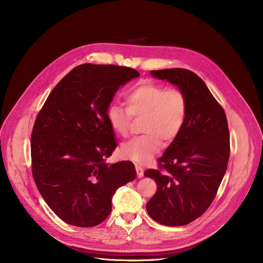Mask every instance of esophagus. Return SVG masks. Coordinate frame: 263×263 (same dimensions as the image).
I'll return each instance as SVG.
<instances>
[{"instance_id":"1","label":"esophagus","mask_w":263,"mask_h":263,"mask_svg":"<svg viewBox=\"0 0 263 263\" xmlns=\"http://www.w3.org/2000/svg\"><path fill=\"white\" fill-rule=\"evenodd\" d=\"M135 168H136V173H137L138 178L143 177V168H142V166L139 165V164H135Z\"/></svg>"}]
</instances>
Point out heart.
I'll return each mask as SVG.
<instances>
[{
  "instance_id": "heart-1",
  "label": "heart",
  "mask_w": 263,
  "mask_h": 263,
  "mask_svg": "<svg viewBox=\"0 0 263 263\" xmlns=\"http://www.w3.org/2000/svg\"><path fill=\"white\" fill-rule=\"evenodd\" d=\"M127 108L111 104L107 108L109 125L119 135L127 137L132 118L144 117L143 135L133 138L121 146L123 157L137 163L151 159L164 143H171L181 133L187 116L189 99L179 88H170L145 82L131 88L126 95Z\"/></svg>"
}]
</instances>
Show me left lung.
Wrapping results in <instances>:
<instances>
[{
	"mask_svg": "<svg viewBox=\"0 0 263 263\" xmlns=\"http://www.w3.org/2000/svg\"><path fill=\"white\" fill-rule=\"evenodd\" d=\"M177 85L189 99V116L179 136L158 158V168L144 172L157 184L146 203L153 219L183 226L200 217L213 202L230 156V134L223 108L205 82L190 69L151 70Z\"/></svg>",
	"mask_w": 263,
	"mask_h": 263,
	"instance_id": "1",
	"label": "left lung"
}]
</instances>
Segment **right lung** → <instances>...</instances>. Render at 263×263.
Masks as SVG:
<instances>
[{
    "instance_id": "obj_1",
    "label": "right lung",
    "mask_w": 263,
    "mask_h": 263,
    "mask_svg": "<svg viewBox=\"0 0 263 263\" xmlns=\"http://www.w3.org/2000/svg\"><path fill=\"white\" fill-rule=\"evenodd\" d=\"M139 76L131 67L84 63L49 95L31 134L35 184L66 223L95 227L112 209L119 187L136 177L131 161L107 164L118 146L107 108L120 86Z\"/></svg>"
}]
</instances>
